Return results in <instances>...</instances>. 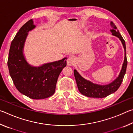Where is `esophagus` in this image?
Here are the masks:
<instances>
[{
	"label": "esophagus",
	"instance_id": "esophagus-1",
	"mask_svg": "<svg viewBox=\"0 0 133 133\" xmlns=\"http://www.w3.org/2000/svg\"><path fill=\"white\" fill-rule=\"evenodd\" d=\"M75 62V59L73 57H70L67 60V63L68 66H73Z\"/></svg>",
	"mask_w": 133,
	"mask_h": 133
}]
</instances>
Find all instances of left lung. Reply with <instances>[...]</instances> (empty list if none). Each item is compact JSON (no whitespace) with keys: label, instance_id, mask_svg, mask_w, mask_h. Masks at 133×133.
I'll return each mask as SVG.
<instances>
[{"label":"left lung","instance_id":"left-lung-1","mask_svg":"<svg viewBox=\"0 0 133 133\" xmlns=\"http://www.w3.org/2000/svg\"><path fill=\"white\" fill-rule=\"evenodd\" d=\"M111 26L112 28L110 30L112 35L119 38L122 43L124 49V60L123 64L122 69L119 74L117 78L113 82L107 85H99L94 84L89 80H85L83 78L76 70H74V75L77 83V87L79 91L83 95L85 96L93 98H104L108 96L110 94L114 93L120 87L121 83L123 82V78L126 72V69L127 66V60L126 57V46L124 40L121 36L120 32L118 30L117 28L114 23L111 22Z\"/></svg>","mask_w":133,"mask_h":133}]
</instances>
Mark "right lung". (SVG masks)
I'll list each match as a JSON object with an SVG mask.
<instances>
[{
    "instance_id": "add662e5",
    "label": "right lung",
    "mask_w": 133,
    "mask_h": 133,
    "mask_svg": "<svg viewBox=\"0 0 133 133\" xmlns=\"http://www.w3.org/2000/svg\"><path fill=\"white\" fill-rule=\"evenodd\" d=\"M35 27L31 19L19 29L11 43L8 66L18 91L29 98L38 100L49 97L55 93L58 76L66 66L67 58L37 67L30 66L24 57L23 50L28 32Z\"/></svg>"
}]
</instances>
